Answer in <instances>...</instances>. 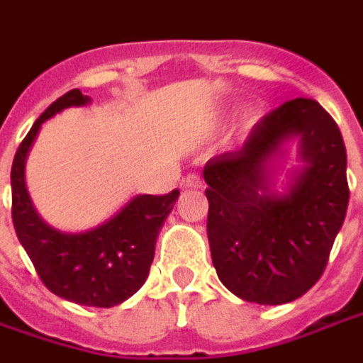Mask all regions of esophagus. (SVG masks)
<instances>
[{"label": "esophagus", "instance_id": "esophagus-1", "mask_svg": "<svg viewBox=\"0 0 363 363\" xmlns=\"http://www.w3.org/2000/svg\"><path fill=\"white\" fill-rule=\"evenodd\" d=\"M182 186H184V189H202V186H204V181H202L200 174L192 173L182 181Z\"/></svg>", "mask_w": 363, "mask_h": 363}]
</instances>
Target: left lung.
<instances>
[{
    "label": "left lung",
    "mask_w": 363,
    "mask_h": 363,
    "mask_svg": "<svg viewBox=\"0 0 363 363\" xmlns=\"http://www.w3.org/2000/svg\"><path fill=\"white\" fill-rule=\"evenodd\" d=\"M294 137L304 167L280 195L272 167ZM204 181L212 262L231 294L281 305L317 284L350 200L342 134L317 101L299 96L268 112L241 150L206 163Z\"/></svg>",
    "instance_id": "obj_1"
}]
</instances>
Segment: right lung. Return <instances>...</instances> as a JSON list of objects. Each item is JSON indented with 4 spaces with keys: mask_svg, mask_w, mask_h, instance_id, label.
Returning a JSON list of instances; mask_svg holds the SVG:
<instances>
[{
    "mask_svg": "<svg viewBox=\"0 0 363 363\" xmlns=\"http://www.w3.org/2000/svg\"><path fill=\"white\" fill-rule=\"evenodd\" d=\"M87 103L91 99L79 89L67 91L40 114L21 142L11 167V218L23 249L52 294L77 305L114 307L147 280L159 229L173 210L179 190L165 196H134L111 220L83 233L50 228L36 213L27 192V155L46 120Z\"/></svg>",
    "mask_w": 363,
    "mask_h": 363,
    "instance_id": "add662e5",
    "label": "right lung"
}]
</instances>
